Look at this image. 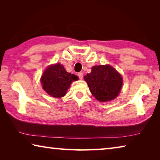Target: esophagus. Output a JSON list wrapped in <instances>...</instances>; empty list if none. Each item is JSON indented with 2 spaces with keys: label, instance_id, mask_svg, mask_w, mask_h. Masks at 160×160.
<instances>
[{
  "label": "esophagus",
  "instance_id": "34e87169",
  "mask_svg": "<svg viewBox=\"0 0 160 160\" xmlns=\"http://www.w3.org/2000/svg\"><path fill=\"white\" fill-rule=\"evenodd\" d=\"M78 77H79V78L80 80H82V78H83V73L82 72H78Z\"/></svg>",
  "mask_w": 160,
  "mask_h": 160
}]
</instances>
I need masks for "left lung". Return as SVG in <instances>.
I'll use <instances>...</instances> for the list:
<instances>
[{
  "mask_svg": "<svg viewBox=\"0 0 160 160\" xmlns=\"http://www.w3.org/2000/svg\"><path fill=\"white\" fill-rule=\"evenodd\" d=\"M92 95L99 102L117 97L123 85L121 74L110 65L94 66L90 73L84 76Z\"/></svg>",
  "mask_w": 160,
  "mask_h": 160,
  "instance_id": "1",
  "label": "left lung"
}]
</instances>
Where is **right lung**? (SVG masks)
Segmentation results:
<instances>
[{
    "instance_id": "obj_1",
    "label": "right lung",
    "mask_w": 160,
    "mask_h": 160,
    "mask_svg": "<svg viewBox=\"0 0 160 160\" xmlns=\"http://www.w3.org/2000/svg\"><path fill=\"white\" fill-rule=\"evenodd\" d=\"M78 78L68 72L60 63L51 65L43 72L41 78L42 88L46 92L55 98L66 95L68 89Z\"/></svg>"
}]
</instances>
